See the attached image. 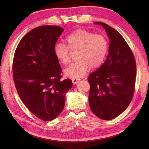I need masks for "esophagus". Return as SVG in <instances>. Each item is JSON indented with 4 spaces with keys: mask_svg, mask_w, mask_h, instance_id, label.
<instances>
[{
    "mask_svg": "<svg viewBox=\"0 0 149 149\" xmlns=\"http://www.w3.org/2000/svg\"><path fill=\"white\" fill-rule=\"evenodd\" d=\"M80 80H81L80 79H78V78H73L72 79V81H73V83L74 84H76L78 83V82L80 81Z\"/></svg>",
    "mask_w": 149,
    "mask_h": 149,
    "instance_id": "obj_1",
    "label": "esophagus"
}]
</instances>
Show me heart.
<instances>
[{
	"label": "heart",
	"instance_id": "obj_1",
	"mask_svg": "<svg viewBox=\"0 0 149 149\" xmlns=\"http://www.w3.org/2000/svg\"><path fill=\"white\" fill-rule=\"evenodd\" d=\"M66 45L58 43L54 48V54L63 65L71 63L70 52H77L75 62L65 71L68 77L79 78L83 76L89 69L100 67L107 56L109 42L106 37L94 34L86 30L78 29L65 38Z\"/></svg>",
	"mask_w": 149,
	"mask_h": 149
}]
</instances>
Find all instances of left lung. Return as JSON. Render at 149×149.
<instances>
[{
  "instance_id": "left-lung-1",
  "label": "left lung",
  "mask_w": 149,
  "mask_h": 149,
  "mask_svg": "<svg viewBox=\"0 0 149 149\" xmlns=\"http://www.w3.org/2000/svg\"><path fill=\"white\" fill-rule=\"evenodd\" d=\"M110 40L105 62L88 79L89 102L93 113L103 120H111L124 112L134 94L136 63L133 53L118 31L102 22Z\"/></svg>"
}]
</instances>
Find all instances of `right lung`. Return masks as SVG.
Masks as SVG:
<instances>
[{
  "instance_id": "right-lung-1",
  "label": "right lung",
  "mask_w": 149,
  "mask_h": 149,
  "mask_svg": "<svg viewBox=\"0 0 149 149\" xmlns=\"http://www.w3.org/2000/svg\"><path fill=\"white\" fill-rule=\"evenodd\" d=\"M64 29L42 25L21 39L13 60V81L18 94L29 111L39 119L50 121L62 112L71 79L61 80V68L54 48Z\"/></svg>"
}]
</instances>
